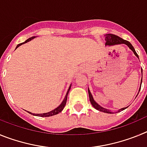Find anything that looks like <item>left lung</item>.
Returning a JSON list of instances; mask_svg holds the SVG:
<instances>
[{"mask_svg":"<svg viewBox=\"0 0 147 147\" xmlns=\"http://www.w3.org/2000/svg\"><path fill=\"white\" fill-rule=\"evenodd\" d=\"M105 40H106V42H105V45H119V44H125L127 45L131 50L132 51V52L134 53L135 55L138 58V54L136 53V50H135L134 47L132 46V44L130 43L129 42H128L127 40H123L122 38H121L120 37L117 36V35H115V34H105ZM142 69V68H141ZM141 73H142V70H141ZM141 82H142V79H141ZM141 87H140V89H139V91L140 90H141ZM139 93V92H138ZM88 94H89V98H90V102L91 103V105H93V107H94L95 109H96V110H99L101 112H103V113H113V112H111L110 110H107L106 108H104V107H101L98 104H97L96 102H95L94 99H93V96H92V94L90 91V90L88 89ZM138 96V95H137ZM127 107H124V108H121L120 110H119L117 111V113L120 112L121 110H125Z\"/></svg>","mask_w":147,"mask_h":147,"instance_id":"obj_1","label":"left lung"}]
</instances>
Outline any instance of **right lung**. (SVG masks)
Returning <instances> with one entry per match:
<instances>
[{"instance_id": "1", "label": "right lung", "mask_w": 147, "mask_h": 147, "mask_svg": "<svg viewBox=\"0 0 147 147\" xmlns=\"http://www.w3.org/2000/svg\"><path fill=\"white\" fill-rule=\"evenodd\" d=\"M34 38H35V37H30V38H28V40H26L25 42H23V43L18 44V45H17L16 49H17V48L19 47V46H20V45H21L22 44L26 43V42H28V41H30V40H32V39H34ZM71 86H70V87H69V88H68V90H67V93H66L65 97L64 100H63V101H62V103H61V105H59V107H57V108L54 109V110H51V111H50V112H49V113H40V114H35V113H32L28 112V113H30V114H32V115H36V116H40V117H49V116H52V115H57V114H58V113H60L62 110H63V108H64L65 106V105H66V102H67V94H68V92H69L70 89H71Z\"/></svg>"}]
</instances>
